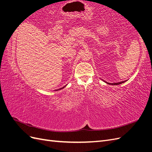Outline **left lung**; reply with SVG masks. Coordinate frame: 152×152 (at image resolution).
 Here are the masks:
<instances>
[{
    "instance_id": "obj_1",
    "label": "left lung",
    "mask_w": 152,
    "mask_h": 152,
    "mask_svg": "<svg viewBox=\"0 0 152 152\" xmlns=\"http://www.w3.org/2000/svg\"><path fill=\"white\" fill-rule=\"evenodd\" d=\"M126 80H125V81H122V82H117V83H109V82H105V81H104L105 83H107V84H109V85H119V84H122V83H124V82H125Z\"/></svg>"
}]
</instances>
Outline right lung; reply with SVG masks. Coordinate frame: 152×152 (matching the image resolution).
I'll return each instance as SVG.
<instances>
[{
  "instance_id": "1",
  "label": "right lung",
  "mask_w": 152,
  "mask_h": 152,
  "mask_svg": "<svg viewBox=\"0 0 152 152\" xmlns=\"http://www.w3.org/2000/svg\"><path fill=\"white\" fill-rule=\"evenodd\" d=\"M65 86H64V87H61V88H60V89H56V90H55V91H59V90H61V89H63L64 88V87H65Z\"/></svg>"
}]
</instances>
